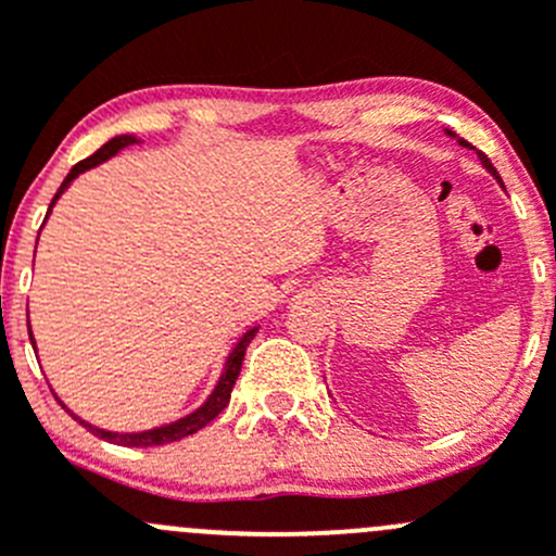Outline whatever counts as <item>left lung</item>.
Masks as SVG:
<instances>
[{"mask_svg": "<svg viewBox=\"0 0 556 556\" xmlns=\"http://www.w3.org/2000/svg\"><path fill=\"white\" fill-rule=\"evenodd\" d=\"M446 134H450V137H454V134H452V131H446ZM459 144H463V148H470V144H468V142H465V139H459ZM479 161H481V164H484V169H486V172H490V174H495V179H497V182H501V177H497L495 166H492V164H490V159H486V155H484V153H479Z\"/></svg>", "mask_w": 556, "mask_h": 556, "instance_id": "obj_1", "label": "left lung"}]
</instances>
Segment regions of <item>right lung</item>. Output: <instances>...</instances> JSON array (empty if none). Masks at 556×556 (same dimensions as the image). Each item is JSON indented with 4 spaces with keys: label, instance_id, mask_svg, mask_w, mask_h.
<instances>
[{
    "label": "right lung",
    "instance_id": "right-lung-1",
    "mask_svg": "<svg viewBox=\"0 0 556 556\" xmlns=\"http://www.w3.org/2000/svg\"><path fill=\"white\" fill-rule=\"evenodd\" d=\"M137 142H139V139L131 137V134H121V137H112L110 142L102 144V148H99L97 153L88 155L86 161H80V164L72 166V172L66 174V179H64V182H61L59 193H55L53 201H50V210H53V204L61 199V193H64V190L70 188V182L77 177V174H83V172L93 169V166L104 164L106 159H112V155L121 153L123 148H128V144H137ZM50 210H48V215H50ZM255 333H257V328H250V330H247V333L242 336V339H239L237 344H233L231 355H228V361H226V368H223L220 379H217L215 390L210 392V397H206V401L201 403V406L195 408V412L185 414L182 419H174V422H169V425H161V428L142 430V433H112V430L93 428V425H88L86 419L77 417L75 412H70V408H66L64 403H61V401H59V403L66 408V412L72 414V417L77 419V422L86 425V428L91 430V433H97L99 439L110 441V444H117V446H164V444H172V441L185 439V435H193L195 430H201V428H204V425H210L212 419H215L217 414H220L223 408L228 406V401H231L233 384H237L239 371H242L244 350H247V344H250V341L255 339ZM29 336H31V330H29ZM31 346H35V336H31Z\"/></svg>",
    "mask_w": 556,
    "mask_h": 556
}]
</instances>
